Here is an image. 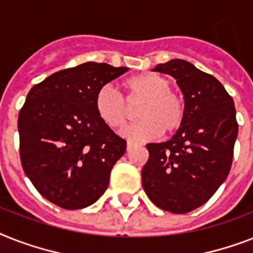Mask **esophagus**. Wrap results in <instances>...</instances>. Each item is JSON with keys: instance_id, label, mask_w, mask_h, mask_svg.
Segmentation results:
<instances>
[{"instance_id": "obj_1", "label": "esophagus", "mask_w": 253, "mask_h": 253, "mask_svg": "<svg viewBox=\"0 0 253 253\" xmlns=\"http://www.w3.org/2000/svg\"><path fill=\"white\" fill-rule=\"evenodd\" d=\"M133 147H136V143H133V141L131 140L127 141V151H131Z\"/></svg>"}]
</instances>
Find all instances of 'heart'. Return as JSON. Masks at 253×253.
Wrapping results in <instances>:
<instances>
[{"instance_id": "1", "label": "heart", "mask_w": 253, "mask_h": 253, "mask_svg": "<svg viewBox=\"0 0 253 253\" xmlns=\"http://www.w3.org/2000/svg\"><path fill=\"white\" fill-rule=\"evenodd\" d=\"M126 98L112 85H102L94 97V109L98 118L110 128H122L132 118L137 105L141 120L122 130L127 139L136 141L151 140L161 132L173 135L186 121L183 96L171 89L168 78L156 73L139 74L123 83Z\"/></svg>"}]
</instances>
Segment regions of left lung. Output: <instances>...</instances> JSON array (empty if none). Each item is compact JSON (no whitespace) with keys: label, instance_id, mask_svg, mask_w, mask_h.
Listing matches in <instances>:
<instances>
[{"label":"left lung","instance_id":"obj_1","mask_svg":"<svg viewBox=\"0 0 253 253\" xmlns=\"http://www.w3.org/2000/svg\"><path fill=\"white\" fill-rule=\"evenodd\" d=\"M153 71L176 79L186 121L170 140L147 144L141 183L156 207L183 214L205 204L229 175L238 135L235 106L213 75L183 59L160 63Z\"/></svg>","mask_w":253,"mask_h":253}]
</instances>
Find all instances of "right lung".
I'll return each mask as SVG.
<instances>
[{"instance_id":"right-lung-1","label":"right lung","mask_w":253,"mask_h":253,"mask_svg":"<svg viewBox=\"0 0 253 253\" xmlns=\"http://www.w3.org/2000/svg\"><path fill=\"white\" fill-rule=\"evenodd\" d=\"M127 67L85 62L31 88L18 118L19 155L35 188L63 209L93 204L108 188L126 140L98 118L94 97Z\"/></svg>"}]
</instances>
